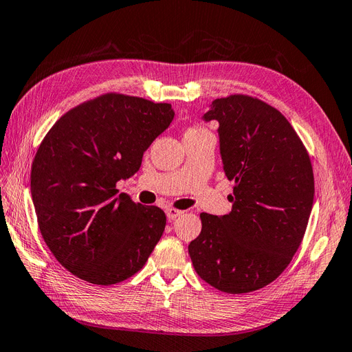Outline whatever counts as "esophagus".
Returning a JSON list of instances; mask_svg holds the SVG:
<instances>
[{"label":"esophagus","mask_w":352,"mask_h":352,"mask_svg":"<svg viewBox=\"0 0 352 352\" xmlns=\"http://www.w3.org/2000/svg\"><path fill=\"white\" fill-rule=\"evenodd\" d=\"M166 214H167V219L172 221V220H175L176 217H179L180 214H184V211H180V210H176V208H167L166 210Z\"/></svg>","instance_id":"34e87169"}]
</instances>
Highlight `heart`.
Wrapping results in <instances>:
<instances>
[{
    "instance_id": "b5f03b06",
    "label": "heart",
    "mask_w": 352,
    "mask_h": 352,
    "mask_svg": "<svg viewBox=\"0 0 352 352\" xmlns=\"http://www.w3.org/2000/svg\"><path fill=\"white\" fill-rule=\"evenodd\" d=\"M199 131H204V127H199V126H194V127H189L186 132H199Z\"/></svg>"
}]
</instances>
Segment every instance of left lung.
<instances>
[{
  "label": "left lung",
  "mask_w": 352,
  "mask_h": 352,
  "mask_svg": "<svg viewBox=\"0 0 352 352\" xmlns=\"http://www.w3.org/2000/svg\"><path fill=\"white\" fill-rule=\"evenodd\" d=\"M202 119L219 122L223 170L235 188L229 214H199L190 260L221 292L257 291L287 267L304 238L314 199L310 155L286 117L258 98H217Z\"/></svg>",
  "instance_id": "8db88e82"
}]
</instances>
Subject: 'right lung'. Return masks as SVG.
<instances>
[{"instance_id":"1","label":"right lung","mask_w":352,"mask_h":352,"mask_svg":"<svg viewBox=\"0 0 352 352\" xmlns=\"http://www.w3.org/2000/svg\"><path fill=\"white\" fill-rule=\"evenodd\" d=\"M167 102L104 94L61 116L41 142L30 192L41 235L57 261L79 279L114 285L140 272L162 238L166 214L116 184L172 123Z\"/></svg>"}]
</instances>
